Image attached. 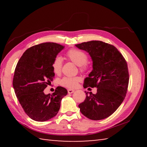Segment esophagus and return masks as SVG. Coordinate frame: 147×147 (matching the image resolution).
<instances>
[{"instance_id": "esophagus-1", "label": "esophagus", "mask_w": 147, "mask_h": 147, "mask_svg": "<svg viewBox=\"0 0 147 147\" xmlns=\"http://www.w3.org/2000/svg\"><path fill=\"white\" fill-rule=\"evenodd\" d=\"M67 91H68V93H69V94H72V93H74V89H69Z\"/></svg>"}]
</instances>
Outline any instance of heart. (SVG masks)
I'll use <instances>...</instances> for the list:
<instances>
[{
	"label": "heart",
	"mask_w": 147,
	"mask_h": 147,
	"mask_svg": "<svg viewBox=\"0 0 147 147\" xmlns=\"http://www.w3.org/2000/svg\"><path fill=\"white\" fill-rule=\"evenodd\" d=\"M67 58L80 67L82 71L86 69V63L88 62V56L84 52L78 49H71L67 53ZM62 67V58L60 56H56L54 59L52 63V68L53 72L56 74H60ZM81 78L78 76L74 77H63L60 80L61 86L68 88H74L78 86Z\"/></svg>",
	"instance_id": "b5f03b06"
}]
</instances>
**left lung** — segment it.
<instances>
[{"mask_svg":"<svg viewBox=\"0 0 147 147\" xmlns=\"http://www.w3.org/2000/svg\"><path fill=\"white\" fill-rule=\"evenodd\" d=\"M86 51L93 61V70L84 80V88H96L93 94L86 92V98L78 105L84 116L94 121L110 116L125 98L129 74L127 63L115 47L100 41L75 45Z\"/></svg>","mask_w":147,"mask_h":147,"instance_id":"obj_1","label":"left lung"}]
</instances>
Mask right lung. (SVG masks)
<instances>
[{"label": "right lung", "mask_w": 147, "mask_h": 147, "mask_svg": "<svg viewBox=\"0 0 147 147\" xmlns=\"http://www.w3.org/2000/svg\"><path fill=\"white\" fill-rule=\"evenodd\" d=\"M64 47L55 43L32 47L23 53L15 69V93L24 112L36 121H46L55 117L62 98L67 94V89L60 86L51 95L43 92L55 75L52 68L54 59Z\"/></svg>", "instance_id": "1"}]
</instances>
